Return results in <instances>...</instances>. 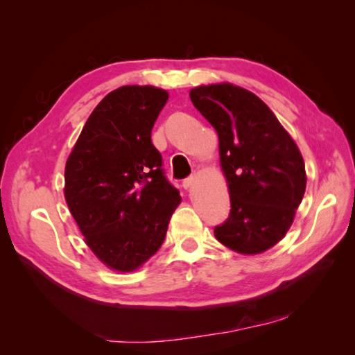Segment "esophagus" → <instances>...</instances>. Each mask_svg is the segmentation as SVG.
Listing matches in <instances>:
<instances>
[{"mask_svg":"<svg viewBox=\"0 0 355 355\" xmlns=\"http://www.w3.org/2000/svg\"><path fill=\"white\" fill-rule=\"evenodd\" d=\"M194 183H196V175H192V177L184 180V182H183V188H184V189H191L192 186H194Z\"/></svg>","mask_w":355,"mask_h":355,"instance_id":"34e87169","label":"esophagus"}]
</instances>
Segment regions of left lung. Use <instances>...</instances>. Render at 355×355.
<instances>
[{"label": "left lung", "mask_w": 355, "mask_h": 355, "mask_svg": "<svg viewBox=\"0 0 355 355\" xmlns=\"http://www.w3.org/2000/svg\"><path fill=\"white\" fill-rule=\"evenodd\" d=\"M189 97L218 133L230 194V216L214 236L238 254H261L286 235L302 202V155L268 105L248 89L218 83L191 89Z\"/></svg>", "instance_id": "obj_1"}]
</instances>
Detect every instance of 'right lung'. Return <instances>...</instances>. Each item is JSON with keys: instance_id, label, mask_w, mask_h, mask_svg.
I'll list each match as a JSON object with an SVG mask.
<instances>
[{"instance_id": "add662e5", "label": "right lung", "mask_w": 355, "mask_h": 355, "mask_svg": "<svg viewBox=\"0 0 355 355\" xmlns=\"http://www.w3.org/2000/svg\"><path fill=\"white\" fill-rule=\"evenodd\" d=\"M169 94L122 86L95 106L65 163L64 196L84 243L112 271L141 268L164 243L180 192L152 128Z\"/></svg>"}]
</instances>
